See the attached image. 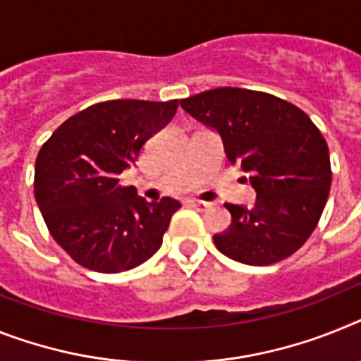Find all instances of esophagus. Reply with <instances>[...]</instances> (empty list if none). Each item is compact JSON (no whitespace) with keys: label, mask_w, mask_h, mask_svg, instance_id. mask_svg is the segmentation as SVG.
Here are the masks:
<instances>
[{"label":"esophagus","mask_w":361,"mask_h":361,"mask_svg":"<svg viewBox=\"0 0 361 361\" xmlns=\"http://www.w3.org/2000/svg\"><path fill=\"white\" fill-rule=\"evenodd\" d=\"M189 204L195 209H198V211H207V209H211V204L209 202H202V200H189Z\"/></svg>","instance_id":"34e87169"}]
</instances>
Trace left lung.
Returning a JSON list of instances; mask_svg holds the SVG:
<instances>
[{"label":"left lung","mask_w":361,"mask_h":361,"mask_svg":"<svg viewBox=\"0 0 361 361\" xmlns=\"http://www.w3.org/2000/svg\"><path fill=\"white\" fill-rule=\"evenodd\" d=\"M180 104L220 135L229 163L242 166L257 195L253 207L226 204L231 224L213 237L218 251L250 266L295 253L316 229L332 181L316 124L298 106L242 87H216Z\"/></svg>","instance_id":"8db88e82"}]
</instances>
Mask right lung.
<instances>
[{"label": "right lung", "mask_w": 361, "mask_h": 361, "mask_svg": "<svg viewBox=\"0 0 361 361\" xmlns=\"http://www.w3.org/2000/svg\"><path fill=\"white\" fill-rule=\"evenodd\" d=\"M178 101L117 99L69 117L40 148L35 198L51 235L75 262L99 274H119L156 253L174 198L147 202L119 183L148 139L171 123Z\"/></svg>", "instance_id": "add662e5"}]
</instances>
